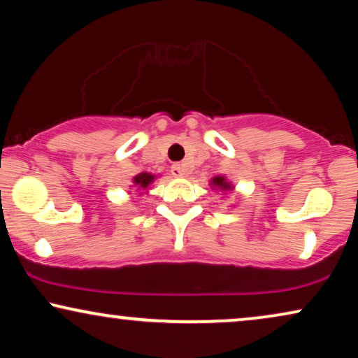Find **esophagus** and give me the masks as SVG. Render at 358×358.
<instances>
[{"label": "esophagus", "mask_w": 358, "mask_h": 358, "mask_svg": "<svg viewBox=\"0 0 358 358\" xmlns=\"http://www.w3.org/2000/svg\"><path fill=\"white\" fill-rule=\"evenodd\" d=\"M171 175L176 176V178H182V176L187 175V166H185V164H175L171 166Z\"/></svg>", "instance_id": "esophagus-1"}]
</instances>
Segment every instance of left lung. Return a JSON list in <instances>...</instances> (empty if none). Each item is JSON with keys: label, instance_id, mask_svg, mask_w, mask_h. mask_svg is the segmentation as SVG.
<instances>
[{"label": "left lung", "instance_id": "8db88e82", "mask_svg": "<svg viewBox=\"0 0 358 358\" xmlns=\"http://www.w3.org/2000/svg\"><path fill=\"white\" fill-rule=\"evenodd\" d=\"M209 185H211L213 189H221V192H231V189H234V185H232L231 182H227L226 176H221V175L211 178Z\"/></svg>", "mask_w": 358, "mask_h": 358}]
</instances>
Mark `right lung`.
I'll return each mask as SVG.
<instances>
[{
	"label": "right lung",
	"instance_id": "1",
	"mask_svg": "<svg viewBox=\"0 0 358 358\" xmlns=\"http://www.w3.org/2000/svg\"><path fill=\"white\" fill-rule=\"evenodd\" d=\"M155 178H157L155 175L149 173V171H144V173L136 175L134 178H132V183H134V185H132V187H134L136 189H139V192H145V189L149 188L152 183H154Z\"/></svg>",
	"mask_w": 358,
	"mask_h": 358
}]
</instances>
